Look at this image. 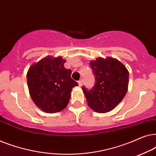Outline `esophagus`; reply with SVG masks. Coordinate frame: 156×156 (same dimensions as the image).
<instances>
[{
    "instance_id": "34e87169",
    "label": "esophagus",
    "mask_w": 156,
    "mask_h": 156,
    "mask_svg": "<svg viewBox=\"0 0 156 156\" xmlns=\"http://www.w3.org/2000/svg\"><path fill=\"white\" fill-rule=\"evenodd\" d=\"M78 84H79V86H80V87L82 86V84H83V80H82V79H81L80 80L78 81Z\"/></svg>"
}]
</instances>
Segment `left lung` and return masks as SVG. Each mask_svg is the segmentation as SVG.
Wrapping results in <instances>:
<instances>
[{
	"mask_svg": "<svg viewBox=\"0 0 156 156\" xmlns=\"http://www.w3.org/2000/svg\"><path fill=\"white\" fill-rule=\"evenodd\" d=\"M95 84L88 90L82 87L87 104L98 113L109 112L124 98L128 91L129 71L118 59L99 57L90 62Z\"/></svg>",
	"mask_w": 156,
	"mask_h": 156,
	"instance_id": "left-lung-1",
	"label": "left lung"
}]
</instances>
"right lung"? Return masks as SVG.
<instances>
[{
    "label": "right lung",
    "mask_w": 156,
    "mask_h": 156,
    "mask_svg": "<svg viewBox=\"0 0 156 156\" xmlns=\"http://www.w3.org/2000/svg\"><path fill=\"white\" fill-rule=\"evenodd\" d=\"M62 57L48 56L33 64L27 73L30 97L40 109L57 113L67 107L72 89L78 83L71 78L72 70L64 67Z\"/></svg>",
    "instance_id": "add662e5"
}]
</instances>
